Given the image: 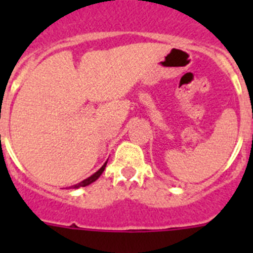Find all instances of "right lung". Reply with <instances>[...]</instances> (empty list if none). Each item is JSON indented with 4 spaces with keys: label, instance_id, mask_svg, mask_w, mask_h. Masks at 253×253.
Listing matches in <instances>:
<instances>
[{
    "label": "right lung",
    "instance_id": "obj_1",
    "mask_svg": "<svg viewBox=\"0 0 253 253\" xmlns=\"http://www.w3.org/2000/svg\"><path fill=\"white\" fill-rule=\"evenodd\" d=\"M106 163H107V161L104 163V165H102L101 169H97V171H96L95 173H93V175H91L90 177L84 178V181H81V182H78V184L73 185V186H69V189H78V187H84V186H87V185H90V184H92V182H95V181L97 180V178H99L100 176H101L102 172H104L105 167H106Z\"/></svg>",
    "mask_w": 253,
    "mask_h": 253
}]
</instances>
